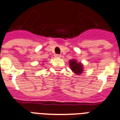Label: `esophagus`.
<instances>
[{"instance_id": "esophagus-1", "label": "esophagus", "mask_w": 120, "mask_h": 120, "mask_svg": "<svg viewBox=\"0 0 120 120\" xmlns=\"http://www.w3.org/2000/svg\"><path fill=\"white\" fill-rule=\"evenodd\" d=\"M55 56L56 58H60V57H61V55H59V54H56V55H55Z\"/></svg>"}]
</instances>
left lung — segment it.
Masks as SVG:
<instances>
[{
  "label": "left lung",
  "mask_w": 120,
  "mask_h": 120,
  "mask_svg": "<svg viewBox=\"0 0 120 120\" xmlns=\"http://www.w3.org/2000/svg\"><path fill=\"white\" fill-rule=\"evenodd\" d=\"M70 67L73 72L77 75L80 74L83 72V65L80 62H77L76 60L72 59L69 61Z\"/></svg>",
  "instance_id": "obj_1"
}]
</instances>
